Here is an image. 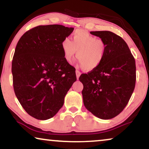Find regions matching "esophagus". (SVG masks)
<instances>
[{
  "mask_svg": "<svg viewBox=\"0 0 149 149\" xmlns=\"http://www.w3.org/2000/svg\"><path fill=\"white\" fill-rule=\"evenodd\" d=\"M80 75H81V72H79V71H78V70H76V76H77V79H79V77H80Z\"/></svg>",
  "mask_w": 149,
  "mask_h": 149,
  "instance_id": "1",
  "label": "esophagus"
}]
</instances>
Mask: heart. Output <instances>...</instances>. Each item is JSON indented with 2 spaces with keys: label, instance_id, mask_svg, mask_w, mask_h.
I'll return each instance as SVG.
<instances>
[{
  "label": "heart",
  "instance_id": "obj_1",
  "mask_svg": "<svg viewBox=\"0 0 149 149\" xmlns=\"http://www.w3.org/2000/svg\"><path fill=\"white\" fill-rule=\"evenodd\" d=\"M62 49L65 60L72 63L76 57L86 71L96 69L102 64L106 52V44L102 39L82 30L75 31L71 37L64 38Z\"/></svg>",
  "mask_w": 149,
  "mask_h": 149
}]
</instances>
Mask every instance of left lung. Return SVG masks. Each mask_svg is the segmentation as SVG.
Returning a JSON list of instances; mask_svg holds the SVG:
<instances>
[{
  "label": "left lung",
  "instance_id": "8db88e82",
  "mask_svg": "<svg viewBox=\"0 0 149 149\" xmlns=\"http://www.w3.org/2000/svg\"><path fill=\"white\" fill-rule=\"evenodd\" d=\"M105 42L104 58L95 70L82 74L83 104L95 117L113 119L127 104L136 84V62L121 36L110 31L90 32Z\"/></svg>",
  "mask_w": 149,
  "mask_h": 149
}]
</instances>
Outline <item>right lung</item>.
<instances>
[{"label":"right lung","mask_w":149,"mask_h":149,"mask_svg":"<svg viewBox=\"0 0 149 149\" xmlns=\"http://www.w3.org/2000/svg\"><path fill=\"white\" fill-rule=\"evenodd\" d=\"M74 28L38 26L25 32L16 45L11 72L15 95L26 113L39 120L56 115L77 81L75 68L64 58L62 42Z\"/></svg>","instance_id":"add662e5"}]
</instances>
